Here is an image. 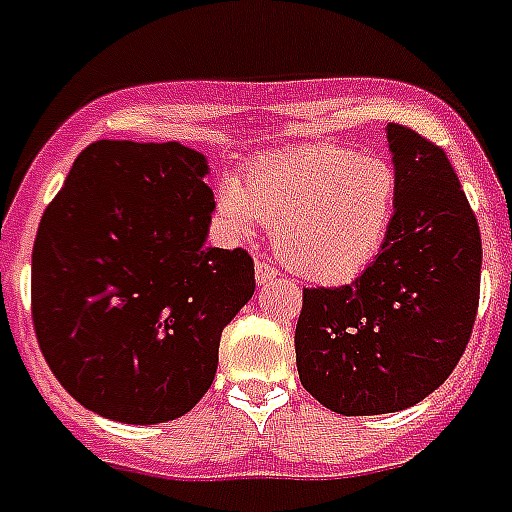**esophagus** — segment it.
<instances>
[{
    "instance_id": "1",
    "label": "esophagus",
    "mask_w": 512,
    "mask_h": 512,
    "mask_svg": "<svg viewBox=\"0 0 512 512\" xmlns=\"http://www.w3.org/2000/svg\"><path fill=\"white\" fill-rule=\"evenodd\" d=\"M278 278V270L273 268L270 263H265V260H260V263L255 265V281L257 286H270V283L276 281Z\"/></svg>"
}]
</instances>
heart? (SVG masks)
Wrapping results in <instances>:
<instances>
[{"label":"heart","mask_w":512,"mask_h":512,"mask_svg":"<svg viewBox=\"0 0 512 512\" xmlns=\"http://www.w3.org/2000/svg\"><path fill=\"white\" fill-rule=\"evenodd\" d=\"M401 179L375 153L333 143L263 153L223 184L218 216L239 239L273 226V247L294 273L320 283L356 278L375 263L398 213Z\"/></svg>","instance_id":"b5f03b06"}]
</instances>
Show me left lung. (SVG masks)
Here are the masks:
<instances>
[{
    "label": "left lung",
    "instance_id": "obj_1",
    "mask_svg": "<svg viewBox=\"0 0 512 512\" xmlns=\"http://www.w3.org/2000/svg\"><path fill=\"white\" fill-rule=\"evenodd\" d=\"M401 179L393 229L346 286L304 289L296 369L312 398L343 416L393 414L448 380L474 330L482 234L440 145L388 124Z\"/></svg>",
    "mask_w": 512,
    "mask_h": 512
}]
</instances>
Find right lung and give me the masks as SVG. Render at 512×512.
Returning a JSON list of instances; mask_svg holds the SVG:
<instances>
[{
    "label": "right lung",
    "mask_w": 512,
    "mask_h": 512,
    "mask_svg": "<svg viewBox=\"0 0 512 512\" xmlns=\"http://www.w3.org/2000/svg\"><path fill=\"white\" fill-rule=\"evenodd\" d=\"M203 153L98 140L75 158L33 244L38 346L85 409L161 424L216 377L223 328L255 294V263L205 247L213 190Z\"/></svg>",
    "instance_id": "obj_1"
}]
</instances>
